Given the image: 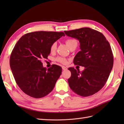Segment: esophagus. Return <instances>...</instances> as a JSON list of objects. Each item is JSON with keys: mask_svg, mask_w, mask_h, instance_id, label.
Segmentation results:
<instances>
[{"mask_svg": "<svg viewBox=\"0 0 124 124\" xmlns=\"http://www.w3.org/2000/svg\"><path fill=\"white\" fill-rule=\"evenodd\" d=\"M62 70H67V67H64V66H62Z\"/></svg>", "mask_w": 124, "mask_h": 124, "instance_id": "esophagus-1", "label": "esophagus"}]
</instances>
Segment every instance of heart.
Instances as JSON below:
<instances>
[{
	"mask_svg": "<svg viewBox=\"0 0 124 124\" xmlns=\"http://www.w3.org/2000/svg\"><path fill=\"white\" fill-rule=\"evenodd\" d=\"M65 43L69 47L70 49H71L72 48H75V47H77L78 45V41L76 39L74 38H69L67 39L66 40H65ZM57 48V44L56 43H54L52 44L51 46V48H50V50H51V52H53L56 51ZM56 60L58 62H59L61 63H62L63 64H67V60L65 59V57H59L56 59Z\"/></svg>",
	"mask_w": 124,
	"mask_h": 124,
	"instance_id": "b5f03b06",
	"label": "heart"
}]
</instances>
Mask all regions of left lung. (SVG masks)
<instances>
[{
  "mask_svg": "<svg viewBox=\"0 0 124 124\" xmlns=\"http://www.w3.org/2000/svg\"><path fill=\"white\" fill-rule=\"evenodd\" d=\"M64 32L79 41L80 51L76 55L73 63L85 68L81 72L74 68H68L71 73L68 80L69 85L79 95H92L104 86L112 69L114 56L111 47L102 33L89 28Z\"/></svg>",
  "mask_w": 124,
  "mask_h": 124,
  "instance_id": "obj_1",
  "label": "left lung"
}]
</instances>
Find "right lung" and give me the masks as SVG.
<instances>
[{
	"mask_svg": "<svg viewBox=\"0 0 124 124\" xmlns=\"http://www.w3.org/2000/svg\"><path fill=\"white\" fill-rule=\"evenodd\" d=\"M63 36V32L36 31L23 36L15 45L10 67L17 85L29 96L41 98L53 89L62 68L53 64L47 69L41 60L47 59L52 44Z\"/></svg>",
	"mask_w": 124,
	"mask_h": 124,
	"instance_id": "1",
	"label": "right lung"
}]
</instances>
